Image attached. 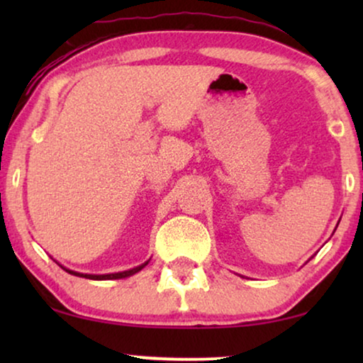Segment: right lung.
Listing matches in <instances>:
<instances>
[{
    "instance_id": "add662e5",
    "label": "right lung",
    "mask_w": 363,
    "mask_h": 363,
    "mask_svg": "<svg viewBox=\"0 0 363 363\" xmlns=\"http://www.w3.org/2000/svg\"><path fill=\"white\" fill-rule=\"evenodd\" d=\"M148 264V261L145 262V264H142V266H138V267H133V269H130V271H123V272H116V274H102V276H96V274H81V272H74V271H71V269H66V267H64V269H66L69 274H74V276H81V277H86V279H96V281H102V279H122V277H128V276H132V274H135V272H138L140 269H143V267H145Z\"/></svg>"
}]
</instances>
